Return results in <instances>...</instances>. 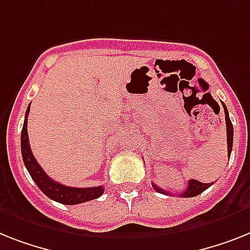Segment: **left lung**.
<instances>
[{"label": "left lung", "mask_w": 250, "mask_h": 250, "mask_svg": "<svg viewBox=\"0 0 250 250\" xmlns=\"http://www.w3.org/2000/svg\"><path fill=\"white\" fill-rule=\"evenodd\" d=\"M222 106H224V111H225V120H226V133H228V156L230 157V154H231V150H232V139H234V127H232V124L231 120H230V117H229V111L225 106V103H222ZM213 183H209V184H204V183H201V181L194 180V179H191L189 180L188 183V188L185 189L183 193H180V197H184V198H191V197H195V195L201 194L203 193L206 189L211 187ZM154 190H157L158 193L161 194H168V191L164 190V189H161L158 188L157 185L153 184Z\"/></svg>", "instance_id": "left-lung-1"}]
</instances>
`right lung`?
Returning a JSON list of instances; mask_svg holds the SVG:
<instances>
[{
    "mask_svg": "<svg viewBox=\"0 0 250 250\" xmlns=\"http://www.w3.org/2000/svg\"><path fill=\"white\" fill-rule=\"evenodd\" d=\"M30 111V106H28L25 113V120L22 125L21 130V156L24 165H25L26 170L30 174L32 179L37 184V187L52 201L59 202V203L67 204H79L84 202L93 201L96 198H100L104 191V188L101 187H93V188H73L66 187V185L56 183L52 180L48 175L43 171V168L39 166L37 160L34 158L30 149V144H29L28 137V115Z\"/></svg>",
    "mask_w": 250,
    "mask_h": 250,
    "instance_id": "right-lung-1",
    "label": "right lung"
}]
</instances>
